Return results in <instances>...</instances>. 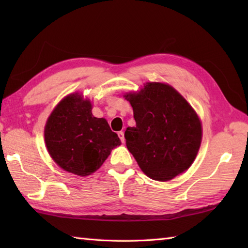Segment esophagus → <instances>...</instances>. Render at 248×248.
I'll list each match as a JSON object with an SVG mask.
<instances>
[{
  "mask_svg": "<svg viewBox=\"0 0 248 248\" xmlns=\"http://www.w3.org/2000/svg\"><path fill=\"white\" fill-rule=\"evenodd\" d=\"M118 136H119V139L121 140V143H124V135L123 131H120V132H118Z\"/></svg>",
  "mask_w": 248,
  "mask_h": 248,
  "instance_id": "obj_1",
  "label": "esophagus"
}]
</instances>
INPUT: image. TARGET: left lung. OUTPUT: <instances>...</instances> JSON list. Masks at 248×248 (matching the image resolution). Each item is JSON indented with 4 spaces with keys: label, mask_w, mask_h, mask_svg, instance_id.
I'll use <instances>...</instances> for the list:
<instances>
[{
    "label": "left lung",
    "mask_w": 248,
    "mask_h": 248,
    "mask_svg": "<svg viewBox=\"0 0 248 248\" xmlns=\"http://www.w3.org/2000/svg\"><path fill=\"white\" fill-rule=\"evenodd\" d=\"M124 97L136 123L125 130V145L140 170L157 181L186 170L202 143V124L186 100L162 83H148L139 93Z\"/></svg>",
    "instance_id": "left-lung-1"
}]
</instances>
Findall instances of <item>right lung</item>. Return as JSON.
Instances as JSON below:
<instances>
[{
	"mask_svg": "<svg viewBox=\"0 0 248 248\" xmlns=\"http://www.w3.org/2000/svg\"><path fill=\"white\" fill-rule=\"evenodd\" d=\"M45 140L52 159L78 176L96 171L120 145L104 118L93 117L92 104L78 93L62 99L46 121Z\"/></svg>",
	"mask_w": 248,
	"mask_h": 248,
	"instance_id": "right-lung-1",
	"label": "right lung"
}]
</instances>
